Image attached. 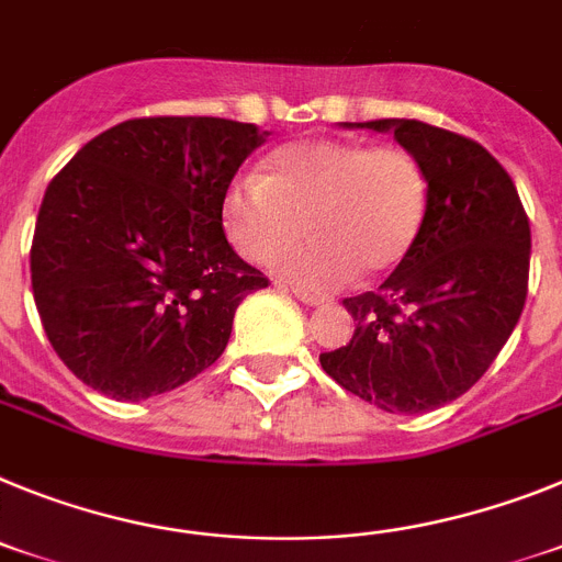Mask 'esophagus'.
<instances>
[{"label": "esophagus", "mask_w": 562, "mask_h": 562, "mask_svg": "<svg viewBox=\"0 0 562 562\" xmlns=\"http://www.w3.org/2000/svg\"><path fill=\"white\" fill-rule=\"evenodd\" d=\"M291 291H294V296L300 302H305V305H311V308H316V305H325V296H319V294H311V291H305V288H291Z\"/></svg>", "instance_id": "obj_1"}]
</instances>
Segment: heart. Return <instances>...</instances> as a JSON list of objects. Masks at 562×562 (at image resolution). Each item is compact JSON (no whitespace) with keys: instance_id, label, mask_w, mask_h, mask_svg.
Returning <instances> with one entry per match:
<instances>
[{"instance_id":"obj_1","label":"heart","mask_w":562,"mask_h":562,"mask_svg":"<svg viewBox=\"0 0 562 562\" xmlns=\"http://www.w3.org/2000/svg\"><path fill=\"white\" fill-rule=\"evenodd\" d=\"M427 217V178L402 146L308 138L280 146L262 175L234 180L223 194V228L251 262L304 236L315 240L281 255L274 268L314 291L356 274L382 277L402 266Z\"/></svg>"}]
</instances>
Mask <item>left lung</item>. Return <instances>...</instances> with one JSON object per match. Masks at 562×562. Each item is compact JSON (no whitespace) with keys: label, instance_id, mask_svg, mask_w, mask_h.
<instances>
[{"label":"left lung","instance_id":"obj_1","mask_svg":"<svg viewBox=\"0 0 562 562\" xmlns=\"http://www.w3.org/2000/svg\"><path fill=\"white\" fill-rule=\"evenodd\" d=\"M341 126L390 133L422 164L427 217L379 291L341 302L353 339L319 362L353 396L418 416L463 396L515 330L529 285V217L504 166L475 140L407 119Z\"/></svg>","mask_w":562,"mask_h":562}]
</instances>
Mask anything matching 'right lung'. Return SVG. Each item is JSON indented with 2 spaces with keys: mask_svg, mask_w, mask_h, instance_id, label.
I'll list each match as a JSON object with an SVG mask.
<instances>
[{
  "mask_svg": "<svg viewBox=\"0 0 562 562\" xmlns=\"http://www.w3.org/2000/svg\"><path fill=\"white\" fill-rule=\"evenodd\" d=\"M226 119H133L50 180L31 248L33 300L58 359L115 402H144L214 364L266 277L223 232V194L266 144Z\"/></svg>",
  "mask_w": 562,
  "mask_h": 562,
  "instance_id": "right-lung-1",
  "label": "right lung"
}]
</instances>
